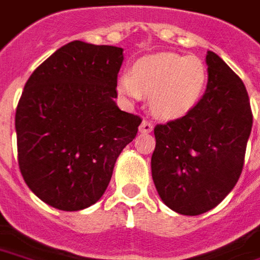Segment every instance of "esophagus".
Listing matches in <instances>:
<instances>
[{
    "label": "esophagus",
    "mask_w": 260,
    "mask_h": 260,
    "mask_svg": "<svg viewBox=\"0 0 260 260\" xmlns=\"http://www.w3.org/2000/svg\"><path fill=\"white\" fill-rule=\"evenodd\" d=\"M139 130H140V133L149 134L153 130V124H151L150 121H147V120H143L142 124L139 127Z\"/></svg>",
    "instance_id": "34e87169"
}]
</instances>
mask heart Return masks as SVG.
<instances>
[{
	"label": "heart",
	"instance_id": "heart-1",
	"mask_svg": "<svg viewBox=\"0 0 260 260\" xmlns=\"http://www.w3.org/2000/svg\"><path fill=\"white\" fill-rule=\"evenodd\" d=\"M207 84V69L196 55L161 53L144 57L133 74L118 80V90L137 102L150 95V109L158 118L173 120L187 114L202 99Z\"/></svg>",
	"mask_w": 260,
	"mask_h": 260
}]
</instances>
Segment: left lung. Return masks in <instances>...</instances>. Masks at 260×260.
<instances>
[{"label": "left lung", "mask_w": 260, "mask_h": 260, "mask_svg": "<svg viewBox=\"0 0 260 260\" xmlns=\"http://www.w3.org/2000/svg\"><path fill=\"white\" fill-rule=\"evenodd\" d=\"M206 91L180 118L154 127L151 176L163 203L180 215L216 207L238 183L253 116L243 81L206 54Z\"/></svg>", "instance_id": "8db88e82"}]
</instances>
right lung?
Masks as SVG:
<instances>
[{
    "label": "right lung",
    "mask_w": 260,
    "mask_h": 260,
    "mask_svg": "<svg viewBox=\"0 0 260 260\" xmlns=\"http://www.w3.org/2000/svg\"><path fill=\"white\" fill-rule=\"evenodd\" d=\"M123 48L71 41L38 66L15 113L21 175L37 198L74 212L109 186L142 118L118 109Z\"/></svg>",
    "instance_id": "1"
}]
</instances>
